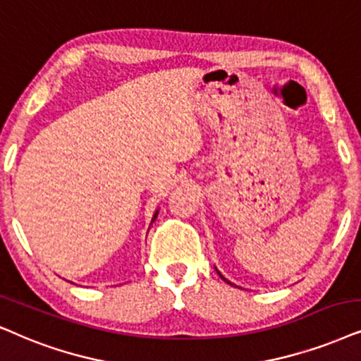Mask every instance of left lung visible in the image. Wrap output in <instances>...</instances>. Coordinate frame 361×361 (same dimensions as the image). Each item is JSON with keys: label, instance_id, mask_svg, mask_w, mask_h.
Wrapping results in <instances>:
<instances>
[{"label": "left lung", "instance_id": "left-lung-1", "mask_svg": "<svg viewBox=\"0 0 361 361\" xmlns=\"http://www.w3.org/2000/svg\"><path fill=\"white\" fill-rule=\"evenodd\" d=\"M217 274H219V275H221V279H222V280H226V282H227V283H231V282H228V280H227L226 277H224V275H222L221 272H217ZM231 285H232V283H231Z\"/></svg>", "mask_w": 361, "mask_h": 361}]
</instances>
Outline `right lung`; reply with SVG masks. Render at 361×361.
I'll list each match as a JSON object with an SVG mask.
<instances>
[{"label":"right lung","mask_w":361,"mask_h":361,"mask_svg":"<svg viewBox=\"0 0 361 361\" xmlns=\"http://www.w3.org/2000/svg\"><path fill=\"white\" fill-rule=\"evenodd\" d=\"M156 217H157V212H156V214H154V217H152V222H154V221H156Z\"/></svg>","instance_id":"right-lung-1"}]
</instances>
